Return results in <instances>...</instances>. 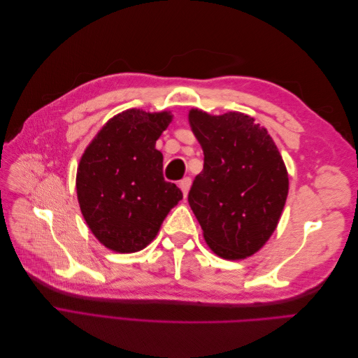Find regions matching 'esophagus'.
I'll return each mask as SVG.
<instances>
[{"label":"esophagus","instance_id":"esophagus-1","mask_svg":"<svg viewBox=\"0 0 358 358\" xmlns=\"http://www.w3.org/2000/svg\"><path fill=\"white\" fill-rule=\"evenodd\" d=\"M189 187H191V178H183L182 180H179V188H180L182 192H183V197L188 196Z\"/></svg>","mask_w":358,"mask_h":358}]
</instances>
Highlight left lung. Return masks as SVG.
Listing matches in <instances>:
<instances>
[{
	"instance_id": "8db88e82",
	"label": "left lung",
	"mask_w": 358,
	"mask_h": 358,
	"mask_svg": "<svg viewBox=\"0 0 358 358\" xmlns=\"http://www.w3.org/2000/svg\"><path fill=\"white\" fill-rule=\"evenodd\" d=\"M204 154L188 203L204 241L225 259L251 257L275 231L288 196V173L267 129L241 112L189 110Z\"/></svg>"
}]
</instances>
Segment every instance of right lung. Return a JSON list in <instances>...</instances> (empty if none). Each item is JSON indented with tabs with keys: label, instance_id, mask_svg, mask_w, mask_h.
Instances as JSON below:
<instances>
[{
	"label": "right lung",
	"instance_id": "1",
	"mask_svg": "<svg viewBox=\"0 0 358 358\" xmlns=\"http://www.w3.org/2000/svg\"><path fill=\"white\" fill-rule=\"evenodd\" d=\"M169 112L129 109L113 116L80 158L76 189L83 218L106 248L137 252L155 239L182 191L162 176L157 140Z\"/></svg>",
	"mask_w": 358,
	"mask_h": 358
}]
</instances>
